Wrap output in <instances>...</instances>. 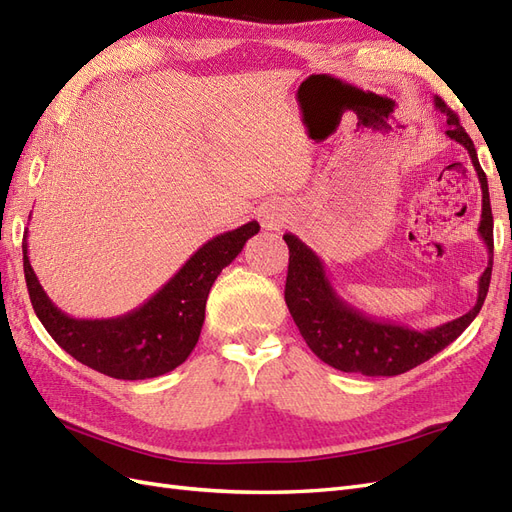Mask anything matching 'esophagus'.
<instances>
[{
    "label": "esophagus",
    "mask_w": 512,
    "mask_h": 512,
    "mask_svg": "<svg viewBox=\"0 0 512 512\" xmlns=\"http://www.w3.org/2000/svg\"><path fill=\"white\" fill-rule=\"evenodd\" d=\"M265 224H267V228H273V226H280V220H277L273 213H267L265 215Z\"/></svg>",
    "instance_id": "obj_1"
}]
</instances>
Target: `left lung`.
<instances>
[{
	"label": "left lung",
	"instance_id": "1",
	"mask_svg": "<svg viewBox=\"0 0 512 512\" xmlns=\"http://www.w3.org/2000/svg\"><path fill=\"white\" fill-rule=\"evenodd\" d=\"M433 104L446 115V136L468 149L480 181V190H483V213H480L478 235L487 245L489 265L478 280L476 303L468 314L427 331L371 318L339 297L316 252L309 250L299 237L286 232L284 241L290 250V260L284 299L290 316L299 327L305 344L312 348L318 359L339 371L363 376L406 374L412 367L429 361L433 354H438L448 344H453L470 327V322L485 303L493 265V215L487 175L478 164L472 138L461 128L459 117L444 104L442 98L436 96Z\"/></svg>",
	"mask_w": 512,
	"mask_h": 512
}]
</instances>
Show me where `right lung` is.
Listing matches in <instances>:
<instances>
[{"instance_id": "obj_1", "label": "right lung", "mask_w": 512, "mask_h": 512, "mask_svg": "<svg viewBox=\"0 0 512 512\" xmlns=\"http://www.w3.org/2000/svg\"><path fill=\"white\" fill-rule=\"evenodd\" d=\"M258 230L252 220L213 237L141 307L102 320L72 318L46 297L29 265L25 232L23 271L29 299L44 329L79 363L117 380L156 378L188 359L203 329L213 282Z\"/></svg>"}]
</instances>
